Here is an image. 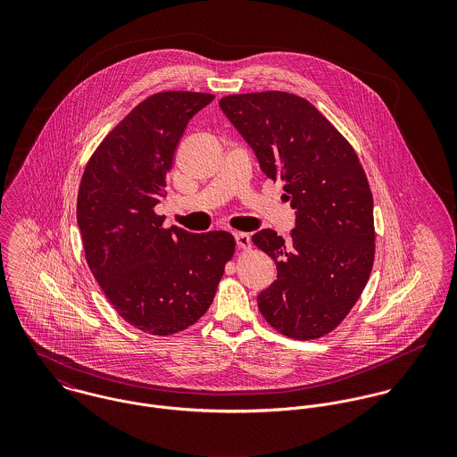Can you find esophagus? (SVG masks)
Wrapping results in <instances>:
<instances>
[{"instance_id": "obj_1", "label": "esophagus", "mask_w": 457, "mask_h": 457, "mask_svg": "<svg viewBox=\"0 0 457 457\" xmlns=\"http://www.w3.org/2000/svg\"><path fill=\"white\" fill-rule=\"evenodd\" d=\"M234 239H236L237 248H241V250H250V248H252V239H250L248 234L236 232V234H234Z\"/></svg>"}]
</instances>
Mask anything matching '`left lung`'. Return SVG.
<instances>
[{
	"label": "left lung",
	"mask_w": 457,
	"mask_h": 457,
	"mask_svg": "<svg viewBox=\"0 0 457 457\" xmlns=\"http://www.w3.org/2000/svg\"><path fill=\"white\" fill-rule=\"evenodd\" d=\"M220 109L253 149L262 172L283 183L295 228H262L252 241L278 269L257 297L281 334L315 339L361 297L375 259L373 195L353 147L304 98L283 91L230 95Z\"/></svg>",
	"instance_id": "obj_1"
}]
</instances>
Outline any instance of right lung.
Returning <instances> with one entry per match:
<instances>
[{"label":"right lung","mask_w":457,"mask_h":457,"mask_svg":"<svg viewBox=\"0 0 457 457\" xmlns=\"http://www.w3.org/2000/svg\"><path fill=\"white\" fill-rule=\"evenodd\" d=\"M212 98L190 91L145 98L104 138L79 187L87 265L118 315L149 334L195 324L234 255L228 232L163 228L165 218L154 212L188 121Z\"/></svg>","instance_id":"obj_1"}]
</instances>
